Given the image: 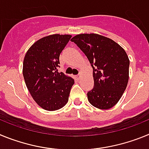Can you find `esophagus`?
I'll return each mask as SVG.
<instances>
[{"label": "esophagus", "instance_id": "esophagus-1", "mask_svg": "<svg viewBox=\"0 0 149 149\" xmlns=\"http://www.w3.org/2000/svg\"><path fill=\"white\" fill-rule=\"evenodd\" d=\"M81 74H78V75L76 76V78H77V80H80V79H81Z\"/></svg>", "mask_w": 149, "mask_h": 149}]
</instances>
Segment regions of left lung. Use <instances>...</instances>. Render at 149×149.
<instances>
[{"instance_id": "left-lung-1", "label": "left lung", "mask_w": 149, "mask_h": 149, "mask_svg": "<svg viewBox=\"0 0 149 149\" xmlns=\"http://www.w3.org/2000/svg\"><path fill=\"white\" fill-rule=\"evenodd\" d=\"M87 56L93 68L94 87L88 101L95 107L108 110L122 98L129 79L125 51L113 39L97 33H81L72 39Z\"/></svg>"}]
</instances>
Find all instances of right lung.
<instances>
[{"label": "right lung", "instance_id": "1", "mask_svg": "<svg viewBox=\"0 0 149 149\" xmlns=\"http://www.w3.org/2000/svg\"><path fill=\"white\" fill-rule=\"evenodd\" d=\"M72 35L53 34L37 40L27 51L23 62V76L27 89L39 107L54 111L68 101L72 77L58 72L60 54Z\"/></svg>", "mask_w": 149, "mask_h": 149}]
</instances>
